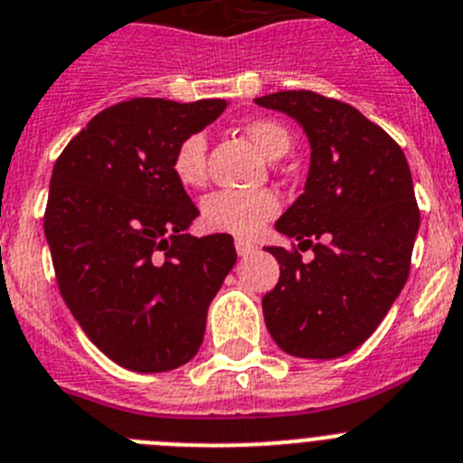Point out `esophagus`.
I'll list each match as a JSON object with an SVG mask.
<instances>
[{
	"mask_svg": "<svg viewBox=\"0 0 463 463\" xmlns=\"http://www.w3.org/2000/svg\"><path fill=\"white\" fill-rule=\"evenodd\" d=\"M235 249L240 258H249L251 253H256V244H251V241L246 240H235Z\"/></svg>",
	"mask_w": 463,
	"mask_h": 463,
	"instance_id": "esophagus-1",
	"label": "esophagus"
}]
</instances>
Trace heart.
Instances as JSON below:
<instances>
[{"instance_id": "b5f03b06", "label": "heart", "mask_w": 463, "mask_h": 463, "mask_svg": "<svg viewBox=\"0 0 463 463\" xmlns=\"http://www.w3.org/2000/svg\"><path fill=\"white\" fill-rule=\"evenodd\" d=\"M251 144L267 159H280L290 150V134L276 120H251L244 128ZM207 144L203 134H189L173 153V175L183 187H201L205 183ZM279 214V198L271 192H214L203 201V226L235 237H256L267 222Z\"/></svg>"}]
</instances>
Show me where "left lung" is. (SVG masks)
<instances>
[{
  "instance_id": "obj_1",
  "label": "left lung",
  "mask_w": 463,
  "mask_h": 463,
  "mask_svg": "<svg viewBox=\"0 0 463 463\" xmlns=\"http://www.w3.org/2000/svg\"><path fill=\"white\" fill-rule=\"evenodd\" d=\"M256 105L304 128V194L276 231L313 249L310 262L267 246L280 276L262 297L267 331L297 358H340L373 335L407 283L420 212L400 146L352 105L313 90H279Z\"/></svg>"
}]
</instances>
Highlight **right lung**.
<instances>
[{"label": "right lung", "instance_id": "1", "mask_svg": "<svg viewBox=\"0 0 463 463\" xmlns=\"http://www.w3.org/2000/svg\"><path fill=\"white\" fill-rule=\"evenodd\" d=\"M226 100L132 98L89 120L52 171L45 237L72 317L134 373L196 356L210 301L237 260L232 237H192L196 205L173 153L223 114Z\"/></svg>", "mask_w": 463, "mask_h": 463}]
</instances>
